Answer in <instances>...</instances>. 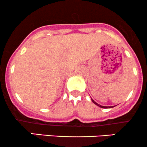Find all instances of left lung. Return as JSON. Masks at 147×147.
I'll return each instance as SVG.
<instances>
[{
  "instance_id": "left-lung-1",
  "label": "left lung",
  "mask_w": 147,
  "mask_h": 147,
  "mask_svg": "<svg viewBox=\"0 0 147 147\" xmlns=\"http://www.w3.org/2000/svg\"><path fill=\"white\" fill-rule=\"evenodd\" d=\"M92 102H93V103H94V104H96V105H98V106L100 107V108H113V106H103V105H100L99 104H98V103H96L94 100H93L92 99Z\"/></svg>"
}]
</instances>
